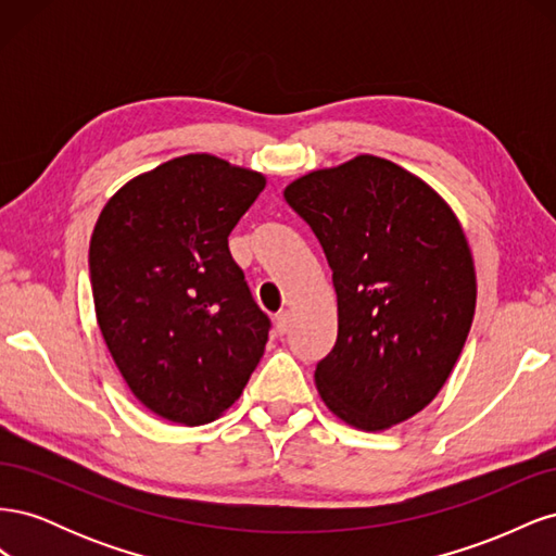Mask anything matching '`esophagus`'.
I'll list each match as a JSON object with an SVG mask.
<instances>
[{
  "label": "esophagus",
  "mask_w": 556,
  "mask_h": 556,
  "mask_svg": "<svg viewBox=\"0 0 556 556\" xmlns=\"http://www.w3.org/2000/svg\"><path fill=\"white\" fill-rule=\"evenodd\" d=\"M290 313L288 311H282V313H278L276 315V331H278V336H285L288 333V329H290Z\"/></svg>",
  "instance_id": "esophagus-1"
}]
</instances>
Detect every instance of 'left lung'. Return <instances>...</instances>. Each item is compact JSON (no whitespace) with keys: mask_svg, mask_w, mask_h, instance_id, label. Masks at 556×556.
<instances>
[{"mask_svg":"<svg viewBox=\"0 0 556 556\" xmlns=\"http://www.w3.org/2000/svg\"><path fill=\"white\" fill-rule=\"evenodd\" d=\"M285 201L325 250L339 333L315 366L331 413L378 431L429 406L466 343L476 271L457 217L394 162L359 155L294 180Z\"/></svg>","mask_w":556,"mask_h":556,"instance_id":"8db88e82","label":"left lung"}]
</instances>
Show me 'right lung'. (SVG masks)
<instances>
[{
	"mask_svg": "<svg viewBox=\"0 0 556 556\" xmlns=\"http://www.w3.org/2000/svg\"><path fill=\"white\" fill-rule=\"evenodd\" d=\"M264 185L225 160L185 155L127 182L94 225L99 329L134 396L172 422H211L260 364L271 319L229 233Z\"/></svg>",
	"mask_w": 556,
	"mask_h": 556,
	"instance_id": "1",
	"label": "right lung"
}]
</instances>
